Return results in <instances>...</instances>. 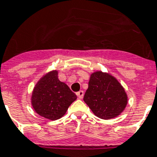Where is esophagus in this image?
Returning a JSON list of instances; mask_svg holds the SVG:
<instances>
[{
  "label": "esophagus",
  "mask_w": 157,
  "mask_h": 157,
  "mask_svg": "<svg viewBox=\"0 0 157 157\" xmlns=\"http://www.w3.org/2000/svg\"><path fill=\"white\" fill-rule=\"evenodd\" d=\"M76 95H77V97H78L79 99H82L84 96V91L83 90H80V91H78L76 93Z\"/></svg>",
  "instance_id": "esophagus-1"
}]
</instances>
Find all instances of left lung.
<instances>
[{
  "mask_svg": "<svg viewBox=\"0 0 157 157\" xmlns=\"http://www.w3.org/2000/svg\"><path fill=\"white\" fill-rule=\"evenodd\" d=\"M84 101L95 115L103 119L117 117L128 103L125 90L114 77L101 71L90 76Z\"/></svg>",
  "mask_w": 157,
  "mask_h": 157,
  "instance_id": "left-lung-1",
  "label": "left lung"
}]
</instances>
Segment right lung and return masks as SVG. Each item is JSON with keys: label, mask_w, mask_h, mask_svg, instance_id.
<instances>
[{"label": "right lung", "mask_w": 157, "mask_h": 157, "mask_svg": "<svg viewBox=\"0 0 157 157\" xmlns=\"http://www.w3.org/2000/svg\"><path fill=\"white\" fill-rule=\"evenodd\" d=\"M76 98L68 86L58 80L57 71H54L44 76L36 85L32 94V105L39 115L57 120L65 114Z\"/></svg>", "instance_id": "right-lung-1"}]
</instances>
